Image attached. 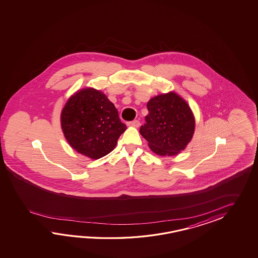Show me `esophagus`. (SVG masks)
I'll return each mask as SVG.
<instances>
[{
    "label": "esophagus",
    "mask_w": 258,
    "mask_h": 258,
    "mask_svg": "<svg viewBox=\"0 0 258 258\" xmlns=\"http://www.w3.org/2000/svg\"><path fill=\"white\" fill-rule=\"evenodd\" d=\"M127 125H128V126L139 127L140 122H139V121H137V120H135V121H128V122H127Z\"/></svg>",
    "instance_id": "obj_1"
}]
</instances>
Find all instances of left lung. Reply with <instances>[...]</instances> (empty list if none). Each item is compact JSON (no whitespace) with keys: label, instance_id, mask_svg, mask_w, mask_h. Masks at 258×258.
Returning <instances> with one entry per match:
<instances>
[{"label":"left lung","instance_id":"obj_1","mask_svg":"<svg viewBox=\"0 0 258 258\" xmlns=\"http://www.w3.org/2000/svg\"><path fill=\"white\" fill-rule=\"evenodd\" d=\"M140 134L159 156H175L192 140L196 120L186 101L174 91L149 99Z\"/></svg>","mask_w":258,"mask_h":258}]
</instances>
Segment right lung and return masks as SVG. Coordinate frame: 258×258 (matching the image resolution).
<instances>
[{"label":"right lung","instance_id":"right-lung-1","mask_svg":"<svg viewBox=\"0 0 258 258\" xmlns=\"http://www.w3.org/2000/svg\"><path fill=\"white\" fill-rule=\"evenodd\" d=\"M60 126L71 148L92 159L111 152L127 129L113 103L92 88L79 89L69 98L61 110Z\"/></svg>","mask_w":258,"mask_h":258}]
</instances>
